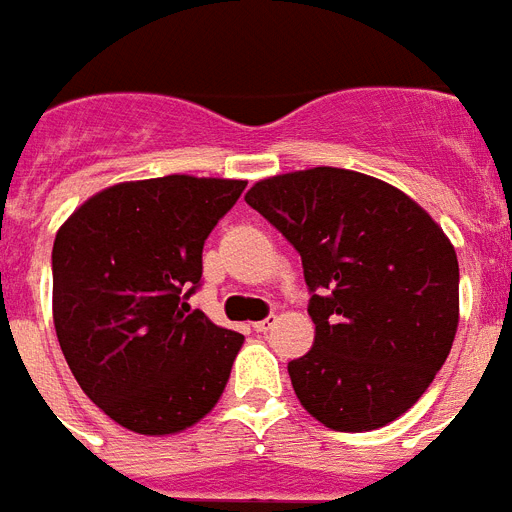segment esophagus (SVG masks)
<instances>
[{"mask_svg": "<svg viewBox=\"0 0 512 512\" xmlns=\"http://www.w3.org/2000/svg\"><path fill=\"white\" fill-rule=\"evenodd\" d=\"M273 322H276V315H268V317H263V320L252 322V328H255L257 333H265V330H270V325H273Z\"/></svg>", "mask_w": 512, "mask_h": 512, "instance_id": "34e87169", "label": "esophagus"}]
</instances>
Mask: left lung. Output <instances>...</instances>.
<instances>
[{"mask_svg": "<svg viewBox=\"0 0 512 512\" xmlns=\"http://www.w3.org/2000/svg\"><path fill=\"white\" fill-rule=\"evenodd\" d=\"M299 252L315 343L289 362L296 398L336 432L385 427L435 380L458 328V257L411 197L317 166L247 192Z\"/></svg>", "mask_w": 512, "mask_h": 512, "instance_id": "8db88e82", "label": "left lung"}]
</instances>
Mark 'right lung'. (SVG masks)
<instances>
[{"mask_svg": "<svg viewBox=\"0 0 512 512\" xmlns=\"http://www.w3.org/2000/svg\"><path fill=\"white\" fill-rule=\"evenodd\" d=\"M247 182L171 174L109 187L51 249L54 328L90 401L140 435H171L221 398L244 336L187 299L203 247Z\"/></svg>", "mask_w": 512, "mask_h": 512, "instance_id": "1", "label": "right lung"}]
</instances>
